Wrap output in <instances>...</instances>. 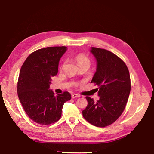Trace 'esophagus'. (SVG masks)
I'll use <instances>...</instances> for the list:
<instances>
[{"label": "esophagus", "mask_w": 154, "mask_h": 154, "mask_svg": "<svg viewBox=\"0 0 154 154\" xmlns=\"http://www.w3.org/2000/svg\"><path fill=\"white\" fill-rule=\"evenodd\" d=\"M80 96L78 94H76V93H72V98H78V97H80Z\"/></svg>", "instance_id": "esophagus-1"}]
</instances>
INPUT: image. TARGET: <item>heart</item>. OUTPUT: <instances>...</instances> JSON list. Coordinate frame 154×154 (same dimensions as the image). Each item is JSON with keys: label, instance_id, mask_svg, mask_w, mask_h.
<instances>
[{"label": "heart", "instance_id": "heart-1", "mask_svg": "<svg viewBox=\"0 0 154 154\" xmlns=\"http://www.w3.org/2000/svg\"><path fill=\"white\" fill-rule=\"evenodd\" d=\"M76 60L78 65L81 64H84V63H88V64L90 63L89 59L88 58L87 56L82 54L76 55Z\"/></svg>", "mask_w": 154, "mask_h": 154}]
</instances>
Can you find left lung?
Segmentation results:
<instances>
[{
	"label": "left lung",
	"instance_id": "8db88e82",
	"mask_svg": "<svg viewBox=\"0 0 154 154\" xmlns=\"http://www.w3.org/2000/svg\"><path fill=\"white\" fill-rule=\"evenodd\" d=\"M90 52L97 61L91 82L99 86V99L95 102L86 97L88 106L82 114L91 124L104 127L114 123L124 110L131 91L130 75L125 63L114 54L93 47Z\"/></svg>",
	"mask_w": 154,
	"mask_h": 154
}]
</instances>
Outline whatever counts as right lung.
Segmentation results:
<instances>
[{
  "instance_id": "obj_1",
  "label": "right lung",
  "mask_w": 154,
  "mask_h": 154,
  "mask_svg": "<svg viewBox=\"0 0 154 154\" xmlns=\"http://www.w3.org/2000/svg\"><path fill=\"white\" fill-rule=\"evenodd\" d=\"M66 46L48 47L34 51L22 65L17 82V94L26 114L32 121L50 125L61 116L63 104L70 100V93L54 95L50 89L57 75L60 59Z\"/></svg>"
}]
</instances>
